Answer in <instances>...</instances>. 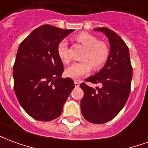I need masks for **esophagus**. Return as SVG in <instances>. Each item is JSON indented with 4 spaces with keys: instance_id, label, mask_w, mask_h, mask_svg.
Here are the masks:
<instances>
[{
    "instance_id": "esophagus-1",
    "label": "esophagus",
    "mask_w": 148,
    "mask_h": 148,
    "mask_svg": "<svg viewBox=\"0 0 148 148\" xmlns=\"http://www.w3.org/2000/svg\"><path fill=\"white\" fill-rule=\"evenodd\" d=\"M74 86H75V87H79L80 84H79V82H77V81H74Z\"/></svg>"
}]
</instances>
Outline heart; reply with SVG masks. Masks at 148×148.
<instances>
[{
    "mask_svg": "<svg viewBox=\"0 0 148 148\" xmlns=\"http://www.w3.org/2000/svg\"><path fill=\"white\" fill-rule=\"evenodd\" d=\"M76 40L86 47V52L82 59L84 61L74 62L68 66L65 73L66 76L73 79H78L90 73L93 66V69L97 70L101 67L109 57V48L106 43L99 42L96 37L89 33H80L76 36ZM57 52L62 62L67 63L70 61L68 54L67 42L63 39L59 42L57 47Z\"/></svg>",
    "mask_w": 148,
    "mask_h": 148,
    "instance_id": "1",
    "label": "heart"
}]
</instances>
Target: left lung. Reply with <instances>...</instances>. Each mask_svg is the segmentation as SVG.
<instances>
[{
	"instance_id": "left-lung-1",
	"label": "left lung",
	"mask_w": 148,
	"mask_h": 148,
	"mask_svg": "<svg viewBox=\"0 0 148 148\" xmlns=\"http://www.w3.org/2000/svg\"><path fill=\"white\" fill-rule=\"evenodd\" d=\"M93 30L106 35L110 51L102 69L85 80L99 86L94 89L86 83L80 85L84 91L81 111L86 121L93 124H104L113 119L127 102L132 67L128 47L117 34L107 27Z\"/></svg>"
}]
</instances>
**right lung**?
Instances as JSON below:
<instances>
[{
	"label": "right lung",
	"instance_id": "obj_1",
	"mask_svg": "<svg viewBox=\"0 0 148 148\" xmlns=\"http://www.w3.org/2000/svg\"><path fill=\"white\" fill-rule=\"evenodd\" d=\"M73 32L46 24L19 46L13 66L15 93L24 111L37 121L58 117L74 88L71 78L61 77L63 64L57 52L59 42Z\"/></svg>",
	"mask_w": 148,
	"mask_h": 148
}]
</instances>
